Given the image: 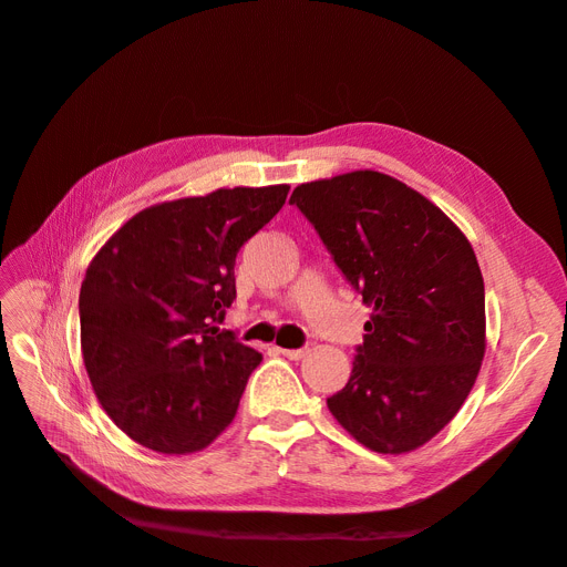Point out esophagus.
<instances>
[{"label": "esophagus", "instance_id": "esophagus-1", "mask_svg": "<svg viewBox=\"0 0 567 567\" xmlns=\"http://www.w3.org/2000/svg\"><path fill=\"white\" fill-rule=\"evenodd\" d=\"M279 352L288 359H293V362H298V359H302L307 354V350H286V348H279Z\"/></svg>", "mask_w": 567, "mask_h": 567}]
</instances>
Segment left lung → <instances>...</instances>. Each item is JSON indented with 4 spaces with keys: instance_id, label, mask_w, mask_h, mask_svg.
Returning <instances> with one entry per match:
<instances>
[{
    "instance_id": "1",
    "label": "left lung",
    "mask_w": 567,
    "mask_h": 567,
    "mask_svg": "<svg viewBox=\"0 0 567 567\" xmlns=\"http://www.w3.org/2000/svg\"><path fill=\"white\" fill-rule=\"evenodd\" d=\"M290 203L371 307L329 411L371 452L423 447L458 414L483 367L485 284L471 241L435 203L375 169L300 184Z\"/></svg>"
}]
</instances>
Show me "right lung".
<instances>
[{"mask_svg": "<svg viewBox=\"0 0 567 567\" xmlns=\"http://www.w3.org/2000/svg\"><path fill=\"white\" fill-rule=\"evenodd\" d=\"M288 184L156 203L99 248L80 288V348L99 404L167 456L213 444L262 354L215 326L236 298V252L281 210Z\"/></svg>", "mask_w": 567, "mask_h": 567, "instance_id": "1", "label": "right lung"}]
</instances>
